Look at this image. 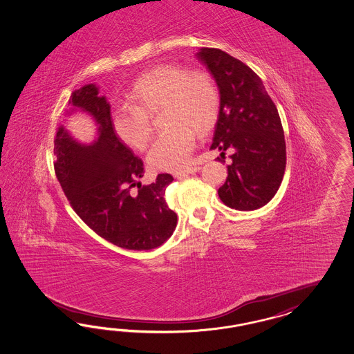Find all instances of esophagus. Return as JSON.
Segmentation results:
<instances>
[{
  "label": "esophagus",
  "instance_id": "obj_1",
  "mask_svg": "<svg viewBox=\"0 0 354 354\" xmlns=\"http://www.w3.org/2000/svg\"><path fill=\"white\" fill-rule=\"evenodd\" d=\"M199 171H201V167H190V168H186V169H182V171H177V172L173 173V177L181 178V177L187 176V174H194V173L199 172Z\"/></svg>",
  "mask_w": 354,
  "mask_h": 354
}]
</instances>
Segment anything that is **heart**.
<instances>
[{
    "label": "heart",
    "instance_id": "heart-1",
    "mask_svg": "<svg viewBox=\"0 0 354 354\" xmlns=\"http://www.w3.org/2000/svg\"><path fill=\"white\" fill-rule=\"evenodd\" d=\"M131 106L116 107L112 129L136 151H145L151 141V116L162 109L168 127L153 142L147 162L155 171H177L190 162L198 131L207 134L220 111V91L212 76L203 70L185 71L162 64L143 73L127 94Z\"/></svg>",
    "mask_w": 354,
    "mask_h": 354
}]
</instances>
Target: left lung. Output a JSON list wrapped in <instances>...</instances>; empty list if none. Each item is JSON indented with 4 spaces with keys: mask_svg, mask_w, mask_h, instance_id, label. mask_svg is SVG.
<instances>
[{
    "mask_svg": "<svg viewBox=\"0 0 354 354\" xmlns=\"http://www.w3.org/2000/svg\"><path fill=\"white\" fill-rule=\"evenodd\" d=\"M196 57L212 73L220 91L211 150L232 151L218 196L238 211L259 209L273 199L286 169V141L278 110L261 79L243 62L214 48H202Z\"/></svg>",
    "mask_w": 354,
    "mask_h": 354,
    "instance_id": "left-lung-1",
    "label": "left lung"
}]
</instances>
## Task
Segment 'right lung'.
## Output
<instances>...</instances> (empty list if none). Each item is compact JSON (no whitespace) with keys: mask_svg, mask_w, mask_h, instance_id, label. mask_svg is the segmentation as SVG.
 <instances>
[{"mask_svg":"<svg viewBox=\"0 0 354 354\" xmlns=\"http://www.w3.org/2000/svg\"><path fill=\"white\" fill-rule=\"evenodd\" d=\"M70 104L98 124V140L89 146L75 141L64 127L55 136L54 169L73 211L118 247L147 251L162 245L177 225V214L164 199L172 176L162 173L142 185L143 162L116 137L110 103L94 84L73 91Z\"/></svg>","mask_w":354,"mask_h":354,"instance_id":"1","label":"right lung"}]
</instances>
